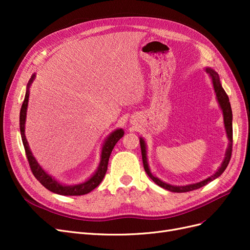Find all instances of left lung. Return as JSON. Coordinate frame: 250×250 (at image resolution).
Instances as JSON below:
<instances>
[{"label": "left lung", "instance_id": "8db88e82", "mask_svg": "<svg viewBox=\"0 0 250 250\" xmlns=\"http://www.w3.org/2000/svg\"><path fill=\"white\" fill-rule=\"evenodd\" d=\"M207 72L210 75L211 79H213V84H214V88H215V93L217 96V99L219 104L222 108L223 111V118H224V125H225V129H226V133H228V137L229 140V146L228 148V151L225 153V158L221 165V167L218 169V171L213 174L210 177L204 179L200 183L194 184V185H188V186H184V187H176V186H171L166 183H163L162 180H160L158 178L154 177L152 174H151L149 167H148V163H147V155H146V147H145V142L141 138L140 140V144H141V150H142V158H143V165H144V169H145L146 173L148 174V176L152 179L154 183L160 186L166 190L171 191V192H175V193H184V192H190L193 190H197V188L208 185L209 181L214 180L215 178L219 177L221 174L224 172V170L226 169V167L229 166V163L230 161L231 157V152H232V112H231V107H230V103H229V96L226 95L225 90L223 89L220 80H219V76L216 72H214L211 69H207Z\"/></svg>", "mask_w": 250, "mask_h": 250}]
</instances>
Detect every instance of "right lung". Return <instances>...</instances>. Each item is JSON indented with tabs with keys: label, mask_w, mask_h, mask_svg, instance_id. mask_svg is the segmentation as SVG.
I'll use <instances>...</instances> for the list:
<instances>
[{
	"label": "right lung",
	"mask_w": 250,
	"mask_h": 250,
	"mask_svg": "<svg viewBox=\"0 0 250 250\" xmlns=\"http://www.w3.org/2000/svg\"><path fill=\"white\" fill-rule=\"evenodd\" d=\"M33 78H34V76L28 83L26 96H25L24 102H22L21 112H20L21 135L22 144H24L25 152H26L27 160H28V163L30 166V169H31V172L33 173L34 177L39 180L44 188H48L49 191H51L53 193H56L59 195H67V196H80V195L87 194L90 191H93L95 188L99 186L102 179L104 178L105 173H106V171H107V165H108L111 151H112L113 147H115L116 144L118 143V141L123 137L124 131H123V129H118L116 131H113L109 135L107 141L104 143L99 168H98L97 172L87 181H85V183H83V184H80V185H76V186L60 185L55 179H53L50 175H48V174L41 168V166L37 164L36 160L31 153V151H30V149H29L28 142L25 137V122H26V113H27V106H28V100H29V86H30V84H31Z\"/></svg>",
	"instance_id": "right-lung-1"
}]
</instances>
